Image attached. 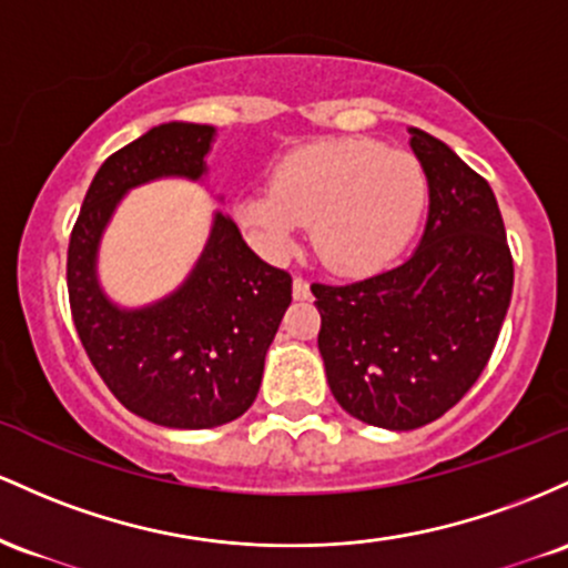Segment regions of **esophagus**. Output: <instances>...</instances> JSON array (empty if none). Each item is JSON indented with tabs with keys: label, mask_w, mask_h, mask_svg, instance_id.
Returning a JSON list of instances; mask_svg holds the SVG:
<instances>
[{
	"label": "esophagus",
	"mask_w": 568,
	"mask_h": 568,
	"mask_svg": "<svg viewBox=\"0 0 568 568\" xmlns=\"http://www.w3.org/2000/svg\"><path fill=\"white\" fill-rule=\"evenodd\" d=\"M292 295H295V301H308V297H311V284L305 282V278L297 276L295 282H292Z\"/></svg>",
	"instance_id": "34e87169"
}]
</instances>
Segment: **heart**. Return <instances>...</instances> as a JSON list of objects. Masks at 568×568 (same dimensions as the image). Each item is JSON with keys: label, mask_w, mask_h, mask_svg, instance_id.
Wrapping results in <instances>:
<instances>
[{"label": "heart", "mask_w": 568, "mask_h": 568, "mask_svg": "<svg viewBox=\"0 0 568 568\" xmlns=\"http://www.w3.org/2000/svg\"><path fill=\"white\" fill-rule=\"evenodd\" d=\"M429 176L416 155L373 139L311 144L286 155L271 190L235 201V220L267 257H286L301 225H314V250L337 273L392 265L418 231Z\"/></svg>", "instance_id": "obj_1"}]
</instances>
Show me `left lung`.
I'll use <instances>...</instances> for the list:
<instances>
[{
  "mask_svg": "<svg viewBox=\"0 0 568 568\" xmlns=\"http://www.w3.org/2000/svg\"><path fill=\"white\" fill-rule=\"evenodd\" d=\"M410 146L429 176L418 250L362 282L311 284L318 354L337 405L381 429L437 422L486 369L513 297V254L494 190L422 129Z\"/></svg>",
  "mask_w": 568,
  "mask_h": 568,
  "instance_id": "1",
  "label": "left lung"
}]
</instances>
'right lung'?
Segmentation results:
<instances>
[{
	"label": "right lung",
	"instance_id": "right-lung-1",
	"mask_svg": "<svg viewBox=\"0 0 568 568\" xmlns=\"http://www.w3.org/2000/svg\"><path fill=\"white\" fill-rule=\"evenodd\" d=\"M212 142V125L163 123L125 144L95 171L69 239V305L88 359L131 413L171 429H212L250 410L292 303L290 273L263 263L222 212L169 297L120 308L101 290L99 244L123 195L163 176L199 182Z\"/></svg>",
	"mask_w": 568,
	"mask_h": 568
}]
</instances>
